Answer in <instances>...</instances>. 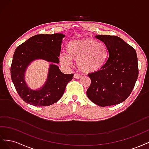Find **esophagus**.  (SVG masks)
Wrapping results in <instances>:
<instances>
[{
  "instance_id": "obj_1",
  "label": "esophagus",
  "mask_w": 149,
  "mask_h": 149,
  "mask_svg": "<svg viewBox=\"0 0 149 149\" xmlns=\"http://www.w3.org/2000/svg\"><path fill=\"white\" fill-rule=\"evenodd\" d=\"M82 77V75L81 74H77L76 73L74 74V78L76 79H79Z\"/></svg>"
}]
</instances>
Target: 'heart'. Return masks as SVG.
<instances>
[{
    "instance_id": "obj_1",
    "label": "heart",
    "mask_w": 149,
    "mask_h": 149,
    "mask_svg": "<svg viewBox=\"0 0 149 149\" xmlns=\"http://www.w3.org/2000/svg\"><path fill=\"white\" fill-rule=\"evenodd\" d=\"M66 52L60 56L61 64L69 67L72 65L73 60H76L78 68L85 73L101 70L109 56L106 44L90 38L72 40L67 45Z\"/></svg>"
}]
</instances>
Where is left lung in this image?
<instances>
[{
	"mask_svg": "<svg viewBox=\"0 0 149 149\" xmlns=\"http://www.w3.org/2000/svg\"><path fill=\"white\" fill-rule=\"evenodd\" d=\"M96 37L106 44L109 56L101 70L88 74L91 83L87 96L100 106L118 104L130 96L136 83L139 75L137 53L117 36L100 35Z\"/></svg>",
	"mask_w": 149,
	"mask_h": 149,
	"instance_id": "1",
	"label": "left lung"
}]
</instances>
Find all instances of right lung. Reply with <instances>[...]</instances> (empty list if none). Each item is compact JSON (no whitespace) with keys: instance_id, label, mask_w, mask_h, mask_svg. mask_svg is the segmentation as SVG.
<instances>
[{"instance_id":"right-lung-1","label":"right lung","mask_w":149,"mask_h":149,"mask_svg":"<svg viewBox=\"0 0 149 149\" xmlns=\"http://www.w3.org/2000/svg\"><path fill=\"white\" fill-rule=\"evenodd\" d=\"M62 33L38 34L31 37L17 47L13 56L10 68L12 82L20 97L34 106H50L63 95L67 84L73 74L63 73L56 65L59 63ZM42 59L52 63L50 65L46 83L38 90L30 89L24 81V72L30 63Z\"/></svg>"}]
</instances>
